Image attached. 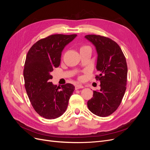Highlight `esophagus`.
Segmentation results:
<instances>
[{
  "mask_svg": "<svg viewBox=\"0 0 150 150\" xmlns=\"http://www.w3.org/2000/svg\"><path fill=\"white\" fill-rule=\"evenodd\" d=\"M84 88V86H83L82 84H76V86H75V89H81V88Z\"/></svg>",
  "mask_w": 150,
  "mask_h": 150,
  "instance_id": "esophagus-1",
  "label": "esophagus"
}]
</instances>
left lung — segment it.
<instances>
[{
  "instance_id": "obj_1",
  "label": "left lung",
  "mask_w": 150,
  "mask_h": 150,
  "mask_svg": "<svg viewBox=\"0 0 150 150\" xmlns=\"http://www.w3.org/2000/svg\"><path fill=\"white\" fill-rule=\"evenodd\" d=\"M85 38L96 47L99 74L95 78L101 83L100 91H93L88 107L93 114L106 117L117 110L125 95L128 74L126 58L119 45L110 38L94 34L86 35Z\"/></svg>"
}]
</instances>
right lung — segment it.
Segmentation results:
<instances>
[{
    "label": "right lung",
    "instance_id": "obj_1",
    "mask_svg": "<svg viewBox=\"0 0 150 150\" xmlns=\"http://www.w3.org/2000/svg\"><path fill=\"white\" fill-rule=\"evenodd\" d=\"M76 36L49 35L34 44L26 56L23 72L26 92L34 110L46 119H56L66 111L75 89L70 83L57 87L50 79L54 68L60 64L63 49Z\"/></svg>",
    "mask_w": 150,
    "mask_h": 150
}]
</instances>
